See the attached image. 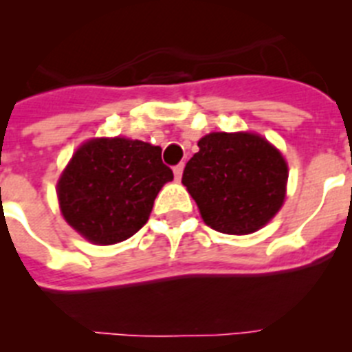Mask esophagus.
<instances>
[{
    "instance_id": "esophagus-1",
    "label": "esophagus",
    "mask_w": 352,
    "mask_h": 352,
    "mask_svg": "<svg viewBox=\"0 0 352 352\" xmlns=\"http://www.w3.org/2000/svg\"><path fill=\"white\" fill-rule=\"evenodd\" d=\"M183 164H178V166L174 167V178H176V182H179V179H182V174H183Z\"/></svg>"
}]
</instances>
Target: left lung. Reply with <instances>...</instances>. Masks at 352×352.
<instances>
[{"label":"left lung","instance_id":"8db88e82","mask_svg":"<svg viewBox=\"0 0 352 352\" xmlns=\"http://www.w3.org/2000/svg\"><path fill=\"white\" fill-rule=\"evenodd\" d=\"M182 183L204 223L223 234L259 231L285 199L287 164L259 133L213 132L197 142Z\"/></svg>","mask_w":352,"mask_h":352}]
</instances>
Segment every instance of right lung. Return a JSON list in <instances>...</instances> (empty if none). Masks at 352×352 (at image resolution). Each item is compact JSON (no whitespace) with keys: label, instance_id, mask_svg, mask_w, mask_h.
<instances>
[{"label":"right lung","instance_id":"right-lung-1","mask_svg":"<svg viewBox=\"0 0 352 352\" xmlns=\"http://www.w3.org/2000/svg\"><path fill=\"white\" fill-rule=\"evenodd\" d=\"M170 179L160 146L91 139L74 153L58 182L61 214L91 243H120L148 222L155 197Z\"/></svg>","mask_w":352,"mask_h":352}]
</instances>
